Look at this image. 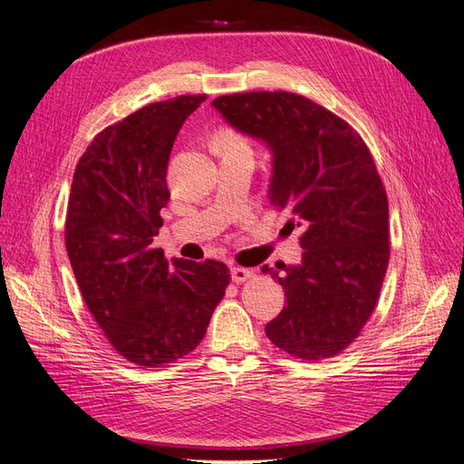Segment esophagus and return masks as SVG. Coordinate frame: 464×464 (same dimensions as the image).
<instances>
[{
    "instance_id": "34e87169",
    "label": "esophagus",
    "mask_w": 464,
    "mask_h": 464,
    "mask_svg": "<svg viewBox=\"0 0 464 464\" xmlns=\"http://www.w3.org/2000/svg\"><path fill=\"white\" fill-rule=\"evenodd\" d=\"M230 275H232V280H234L236 285L246 283V280L254 278V271H251V269H246V266H232Z\"/></svg>"
}]
</instances>
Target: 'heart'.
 <instances>
[{
    "mask_svg": "<svg viewBox=\"0 0 464 464\" xmlns=\"http://www.w3.org/2000/svg\"><path fill=\"white\" fill-rule=\"evenodd\" d=\"M213 149L215 150H240V149L249 150V145L240 131H236L232 128H220L213 135Z\"/></svg>",
    "mask_w": 464,
    "mask_h": 464,
    "instance_id": "b5f03b06",
    "label": "heart"
}]
</instances>
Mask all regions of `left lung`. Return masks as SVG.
Instances as JSON below:
<instances>
[{"label":"left lung","instance_id":"obj_1","mask_svg":"<svg viewBox=\"0 0 464 464\" xmlns=\"http://www.w3.org/2000/svg\"><path fill=\"white\" fill-rule=\"evenodd\" d=\"M213 106L271 147L269 201L302 228V265L261 266L286 296L265 333L294 358H333L372 317L389 265V203L372 152L353 125L296 92L224 94Z\"/></svg>","mask_w":464,"mask_h":464}]
</instances>
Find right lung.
<instances>
[{
  "mask_svg": "<svg viewBox=\"0 0 464 464\" xmlns=\"http://www.w3.org/2000/svg\"><path fill=\"white\" fill-rule=\"evenodd\" d=\"M207 94L139 108L98 133L77 162L65 247L81 296L116 353L160 368L195 350L230 285L222 261L168 263L152 237L170 201L176 135Z\"/></svg>",
  "mask_w": 464,
  "mask_h": 464,
  "instance_id": "right-lung-1",
  "label": "right lung"
}]
</instances>
